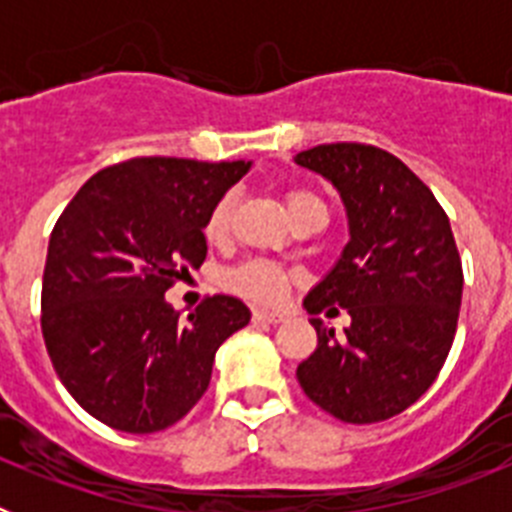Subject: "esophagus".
Instances as JSON below:
<instances>
[{
    "mask_svg": "<svg viewBox=\"0 0 512 512\" xmlns=\"http://www.w3.org/2000/svg\"><path fill=\"white\" fill-rule=\"evenodd\" d=\"M253 320H256V323L277 325V323H284V320H287V315H284V312H274V310H253Z\"/></svg>",
    "mask_w": 512,
    "mask_h": 512,
    "instance_id": "obj_1",
    "label": "esophagus"
}]
</instances>
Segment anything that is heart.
<instances>
[{"instance_id":"obj_1","label":"heart","mask_w":512,"mask_h":512,"mask_svg":"<svg viewBox=\"0 0 512 512\" xmlns=\"http://www.w3.org/2000/svg\"><path fill=\"white\" fill-rule=\"evenodd\" d=\"M235 205V194L228 192L223 194L220 200L215 202V207L210 210L205 220V235L210 241H217L223 238L225 230H228L230 215H233ZM287 205L292 217L302 220V217L312 215V212H325L323 200L318 194L307 192V189H292L287 194ZM289 284V274L274 261L266 259H248L241 261V264L230 266V269L223 271V287L233 295H241L251 302H261V305H274L284 297Z\"/></svg>"}]
</instances>
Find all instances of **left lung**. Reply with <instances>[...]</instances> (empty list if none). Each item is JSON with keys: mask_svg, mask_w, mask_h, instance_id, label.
Instances as JSON below:
<instances>
[{"mask_svg": "<svg viewBox=\"0 0 512 512\" xmlns=\"http://www.w3.org/2000/svg\"><path fill=\"white\" fill-rule=\"evenodd\" d=\"M295 164L328 179L346 207L348 243L307 292L305 310L343 307L336 336L320 318L318 348L297 366L315 405L343 423H379L408 410L433 384L454 343L461 259L449 217L400 158L364 143H328Z\"/></svg>", "mask_w": 512, "mask_h": 512, "instance_id": "obj_1", "label": "left lung"}]
</instances>
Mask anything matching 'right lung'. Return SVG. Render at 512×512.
Wrapping results in <instances>:
<instances>
[{"instance_id": "right-lung-1", "label": "right lung", "mask_w": 512, "mask_h": 512, "mask_svg": "<svg viewBox=\"0 0 512 512\" xmlns=\"http://www.w3.org/2000/svg\"><path fill=\"white\" fill-rule=\"evenodd\" d=\"M251 161L130 158L97 171L58 217L43 271V338L81 408L125 433L164 431L205 395L212 361L251 320L207 297L182 320L166 289L205 261V220Z\"/></svg>"}]
</instances>
